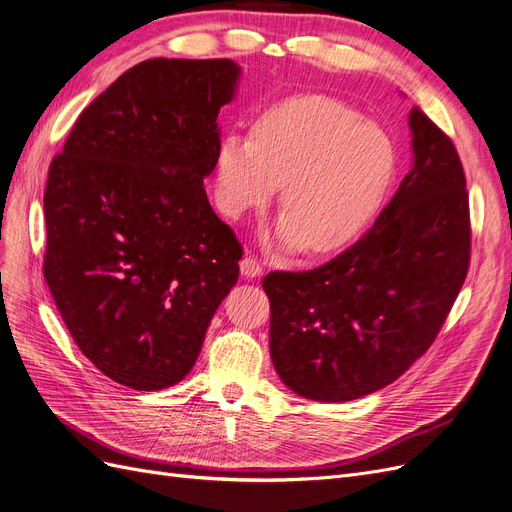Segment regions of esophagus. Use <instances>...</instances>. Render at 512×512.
Masks as SVG:
<instances>
[{
	"mask_svg": "<svg viewBox=\"0 0 512 512\" xmlns=\"http://www.w3.org/2000/svg\"><path fill=\"white\" fill-rule=\"evenodd\" d=\"M261 270H263V266H261L257 257H253V255H244L242 257L240 272H242L244 278H257L261 274Z\"/></svg>",
	"mask_w": 512,
	"mask_h": 512,
	"instance_id": "1",
	"label": "esophagus"
}]
</instances>
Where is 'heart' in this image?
<instances>
[{
  "label": "heart",
  "instance_id": "1",
  "mask_svg": "<svg viewBox=\"0 0 512 512\" xmlns=\"http://www.w3.org/2000/svg\"><path fill=\"white\" fill-rule=\"evenodd\" d=\"M392 166L382 128L331 97H297L263 113L253 137L223 139L215 194L225 215L240 217L282 185V236L308 253H327L369 221Z\"/></svg>",
  "mask_w": 512,
  "mask_h": 512
}]
</instances>
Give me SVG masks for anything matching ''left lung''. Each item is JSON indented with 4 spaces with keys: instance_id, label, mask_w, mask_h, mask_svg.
I'll use <instances>...</instances> for the list:
<instances>
[{
    "instance_id": "1",
    "label": "left lung",
    "mask_w": 512,
    "mask_h": 512,
    "mask_svg": "<svg viewBox=\"0 0 512 512\" xmlns=\"http://www.w3.org/2000/svg\"><path fill=\"white\" fill-rule=\"evenodd\" d=\"M413 168L344 253L270 272L272 363L312 401L361 399L403 375L437 339L470 266V206L458 149L411 109Z\"/></svg>"
}]
</instances>
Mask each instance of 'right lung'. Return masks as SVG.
Returning a JSON list of instances; mask_svg holds the SVG:
<instances>
[{"label":"right lung","instance_id":"obj_1","mask_svg":"<svg viewBox=\"0 0 512 512\" xmlns=\"http://www.w3.org/2000/svg\"><path fill=\"white\" fill-rule=\"evenodd\" d=\"M238 73L230 59L143 61L50 162L44 278L82 354L132 390L183 380L238 280L242 244L204 192Z\"/></svg>","mask_w":512,"mask_h":512}]
</instances>
